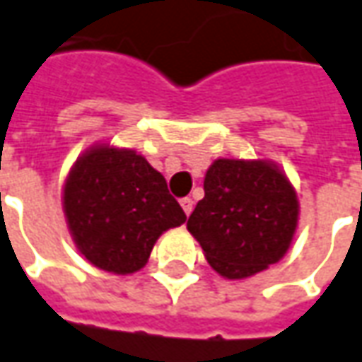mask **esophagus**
I'll use <instances>...</instances> for the list:
<instances>
[{
    "label": "esophagus",
    "instance_id": "34e87169",
    "mask_svg": "<svg viewBox=\"0 0 362 362\" xmlns=\"http://www.w3.org/2000/svg\"><path fill=\"white\" fill-rule=\"evenodd\" d=\"M180 206H182V210H184V214H186V216H190L192 210H194V202H192V198H182Z\"/></svg>",
    "mask_w": 362,
    "mask_h": 362
}]
</instances>
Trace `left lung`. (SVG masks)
Instances as JSON below:
<instances>
[{"instance_id":"1","label":"left lung","mask_w":362,"mask_h":362,"mask_svg":"<svg viewBox=\"0 0 362 362\" xmlns=\"http://www.w3.org/2000/svg\"><path fill=\"white\" fill-rule=\"evenodd\" d=\"M297 220V194L277 164L218 158L186 226L218 274L245 279L284 257Z\"/></svg>"}]
</instances>
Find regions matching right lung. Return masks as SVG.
<instances>
[{
	"instance_id": "add662e5",
	"label": "right lung",
	"mask_w": 362,
	"mask_h": 362,
	"mask_svg": "<svg viewBox=\"0 0 362 362\" xmlns=\"http://www.w3.org/2000/svg\"><path fill=\"white\" fill-rule=\"evenodd\" d=\"M63 212L88 264L117 275L144 267L162 233L186 222L160 172L134 150L110 144L90 146L73 164Z\"/></svg>"
}]
</instances>
